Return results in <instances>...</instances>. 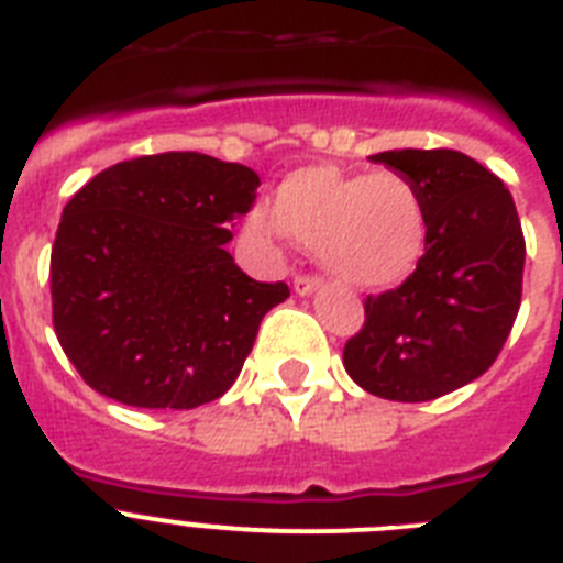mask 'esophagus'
I'll return each mask as SVG.
<instances>
[{"mask_svg": "<svg viewBox=\"0 0 563 563\" xmlns=\"http://www.w3.org/2000/svg\"><path fill=\"white\" fill-rule=\"evenodd\" d=\"M292 290L298 292V296H312V292L321 290V278H312V276H296V282H292Z\"/></svg>", "mask_w": 563, "mask_h": 563, "instance_id": "1", "label": "esophagus"}]
</instances>
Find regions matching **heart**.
<instances>
[{
  "label": "heart",
  "mask_w": 563,
  "mask_h": 563,
  "mask_svg": "<svg viewBox=\"0 0 563 563\" xmlns=\"http://www.w3.org/2000/svg\"><path fill=\"white\" fill-rule=\"evenodd\" d=\"M245 236L262 251H276L292 236L343 285L389 290L420 265L429 211L420 188L397 172L305 166L282 180L273 211L247 213Z\"/></svg>",
  "instance_id": "heart-1"
}]
</instances>
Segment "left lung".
<instances>
[{
	"label": "left lung",
	"instance_id": "8db88e82",
	"mask_svg": "<svg viewBox=\"0 0 563 563\" xmlns=\"http://www.w3.org/2000/svg\"><path fill=\"white\" fill-rule=\"evenodd\" d=\"M369 161L420 188L429 239L397 290L366 298V324L343 346V366L383 400H434L485 375L514 330L519 213L505 183L454 148H391Z\"/></svg>",
	"mask_w": 563,
	"mask_h": 563
}]
</instances>
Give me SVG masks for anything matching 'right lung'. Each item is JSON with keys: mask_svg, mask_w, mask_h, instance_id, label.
<instances>
[{"mask_svg": "<svg viewBox=\"0 0 563 563\" xmlns=\"http://www.w3.org/2000/svg\"><path fill=\"white\" fill-rule=\"evenodd\" d=\"M258 174L200 152L134 157L64 206L49 292L64 355L103 397L197 409L225 395L285 282L242 273L225 245Z\"/></svg>", "mask_w": 563, "mask_h": 563, "instance_id": "obj_1", "label": "right lung"}]
</instances>
